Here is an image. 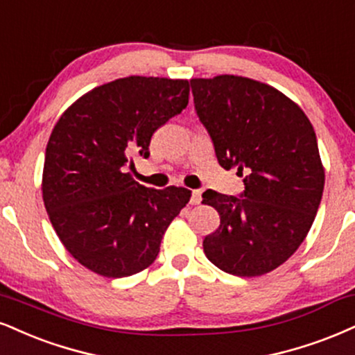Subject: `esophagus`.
<instances>
[{
    "mask_svg": "<svg viewBox=\"0 0 355 355\" xmlns=\"http://www.w3.org/2000/svg\"><path fill=\"white\" fill-rule=\"evenodd\" d=\"M202 193H203L202 190H193V191H191V198H190L191 205H198L200 202H202Z\"/></svg>",
    "mask_w": 355,
    "mask_h": 355,
    "instance_id": "34e87169",
    "label": "esophagus"
}]
</instances>
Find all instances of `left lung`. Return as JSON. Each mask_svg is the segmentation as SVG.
I'll return each mask as SVG.
<instances>
[{"mask_svg":"<svg viewBox=\"0 0 355 355\" xmlns=\"http://www.w3.org/2000/svg\"><path fill=\"white\" fill-rule=\"evenodd\" d=\"M190 84L218 164L245 177L241 196L203 193L220 215L203 251L230 275H266L301 246L321 203L324 166L313 123L296 102L259 80L221 74Z\"/></svg>","mask_w":355,"mask_h":355,"instance_id":"left-lung-1","label":"left lung"}]
</instances>
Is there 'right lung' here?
Segmentation results:
<instances>
[{
	"mask_svg": "<svg viewBox=\"0 0 355 355\" xmlns=\"http://www.w3.org/2000/svg\"><path fill=\"white\" fill-rule=\"evenodd\" d=\"M187 79L129 76L79 97L55 122L46 147L42 200L76 261L125 277L155 261L165 230L189 203L183 187L137 183L132 155L147 159L152 135L189 104Z\"/></svg>",
	"mask_w": 355,
	"mask_h": 355,
	"instance_id": "obj_1",
	"label": "right lung"
}]
</instances>
